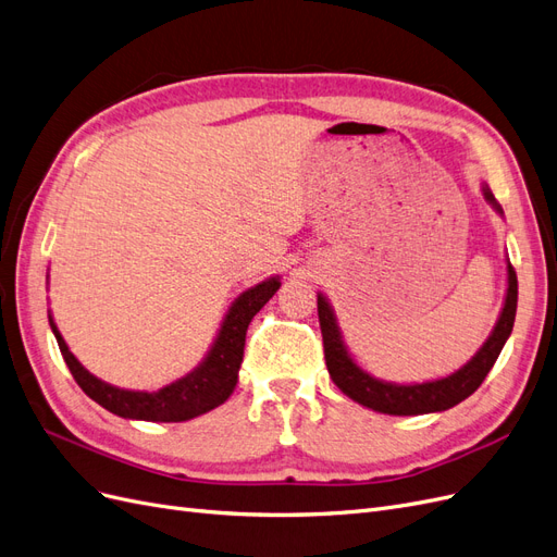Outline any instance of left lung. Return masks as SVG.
<instances>
[{
    "label": "left lung",
    "mask_w": 557,
    "mask_h": 557,
    "mask_svg": "<svg viewBox=\"0 0 557 557\" xmlns=\"http://www.w3.org/2000/svg\"><path fill=\"white\" fill-rule=\"evenodd\" d=\"M486 199L502 212V208L495 203L493 194L483 189ZM516 302H518V277L513 265H509V289L505 308H502L499 321L493 331V335L486 339V345L479 349V354L472 361L454 372L446 380L437 382H425L414 386H396L374 380L368 372L358 368L345 345L339 339V331L335 324V317L329 308L326 298L319 294L317 298V310H319V324H321V337H324V356H326V368L331 372V380L335 386L356 400L358 405L370 407L374 411H382V414L393 417H414V414H428V411H444L470 398L472 393L486 380V374L495 366L497 356L505 347L507 337L511 335L513 319H516Z\"/></svg>",
    "instance_id": "left-lung-1"
}]
</instances>
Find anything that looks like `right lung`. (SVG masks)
I'll use <instances>...</instances> for the list:
<instances>
[{
    "label": "right lung",
    "instance_id": "obj_1",
    "mask_svg": "<svg viewBox=\"0 0 557 557\" xmlns=\"http://www.w3.org/2000/svg\"><path fill=\"white\" fill-rule=\"evenodd\" d=\"M277 289H280L277 277L265 280L252 286V289H247L236 302H233V308L228 310L222 331L218 339H214L206 361L191 374L183 376V380H177L171 386H164L152 393L124 391L97 380V376L89 374L76 361V356L69 351L62 335L58 333L55 324H52V319H50V329L58 337L60 351L64 356L71 374H74L76 384L103 409H109L113 414L124 419L181 423L194 417H201L214 407H220L231 396L238 382V368L243 363L245 333H247L249 321H252V317L263 308V305L275 296Z\"/></svg>",
    "mask_w": 557,
    "mask_h": 557
}]
</instances>
